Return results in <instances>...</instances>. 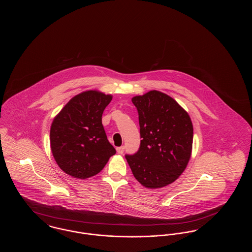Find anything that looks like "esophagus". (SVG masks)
<instances>
[{
  "label": "esophagus",
  "mask_w": 252,
  "mask_h": 252,
  "mask_svg": "<svg viewBox=\"0 0 252 252\" xmlns=\"http://www.w3.org/2000/svg\"><path fill=\"white\" fill-rule=\"evenodd\" d=\"M116 150H117V153H118V154H123V153H124V151H125V146L117 147V148H116Z\"/></svg>",
  "instance_id": "esophagus-1"
}]
</instances>
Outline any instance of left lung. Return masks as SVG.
I'll use <instances>...</instances> for the list:
<instances>
[{"mask_svg": "<svg viewBox=\"0 0 252 252\" xmlns=\"http://www.w3.org/2000/svg\"><path fill=\"white\" fill-rule=\"evenodd\" d=\"M140 124L141 144L126 155L135 179L156 189L177 180L188 164L192 145V121L170 96L151 91L132 98Z\"/></svg>", "mask_w": 252, "mask_h": 252, "instance_id": "left-lung-1", "label": "left lung"}]
</instances>
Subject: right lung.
Returning a JSON list of instances; mask_svg holds the SVG:
<instances>
[{"label": "right lung", "instance_id": "right-lung-1", "mask_svg": "<svg viewBox=\"0 0 252 252\" xmlns=\"http://www.w3.org/2000/svg\"><path fill=\"white\" fill-rule=\"evenodd\" d=\"M112 97L95 91L72 98L52 123L53 156L66 174L87 179L98 174L116 153L102 125V115Z\"/></svg>", "mask_w": 252, "mask_h": 252}]
</instances>
